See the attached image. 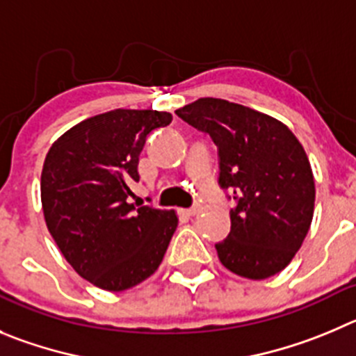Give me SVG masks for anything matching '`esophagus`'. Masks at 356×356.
I'll list each match as a JSON object with an SVG mask.
<instances>
[{
    "label": "esophagus",
    "instance_id": "1",
    "mask_svg": "<svg viewBox=\"0 0 356 356\" xmlns=\"http://www.w3.org/2000/svg\"><path fill=\"white\" fill-rule=\"evenodd\" d=\"M182 216H186V218H191V216H197L198 214V207H193V209H181Z\"/></svg>",
    "mask_w": 356,
    "mask_h": 356
}]
</instances>
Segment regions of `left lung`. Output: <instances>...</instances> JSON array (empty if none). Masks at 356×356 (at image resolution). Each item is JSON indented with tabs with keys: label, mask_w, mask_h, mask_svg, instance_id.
<instances>
[{
	"label": "left lung",
	"mask_w": 356,
	"mask_h": 356,
	"mask_svg": "<svg viewBox=\"0 0 356 356\" xmlns=\"http://www.w3.org/2000/svg\"><path fill=\"white\" fill-rule=\"evenodd\" d=\"M219 149V184L237 202L232 230L216 244L219 261L241 277L267 279L288 267L314 214L313 168L297 137L272 115L219 98L175 111Z\"/></svg>",
	"instance_id": "8db88e82"
}]
</instances>
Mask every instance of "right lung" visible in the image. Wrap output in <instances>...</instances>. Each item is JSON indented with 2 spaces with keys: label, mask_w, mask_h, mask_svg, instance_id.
Segmentation results:
<instances>
[{
  "label": "right lung",
  "mask_w": 356,
  "mask_h": 356,
  "mask_svg": "<svg viewBox=\"0 0 356 356\" xmlns=\"http://www.w3.org/2000/svg\"><path fill=\"white\" fill-rule=\"evenodd\" d=\"M170 122L168 112L115 108L70 128L45 156V225L73 270L102 290H129L154 274L177 228L175 211L128 202L145 138Z\"/></svg>",
  "instance_id": "right-lung-1"
}]
</instances>
